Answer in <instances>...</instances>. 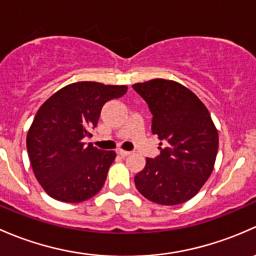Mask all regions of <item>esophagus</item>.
<instances>
[{"label":"esophagus","mask_w":256,"mask_h":256,"mask_svg":"<svg viewBox=\"0 0 256 256\" xmlns=\"http://www.w3.org/2000/svg\"><path fill=\"white\" fill-rule=\"evenodd\" d=\"M117 154L120 155V156H122V158H124V156H128L129 154H130V152H127V150H122V149H118L117 150Z\"/></svg>","instance_id":"1"}]
</instances>
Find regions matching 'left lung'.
<instances>
[{
    "label": "left lung",
    "instance_id": "obj_1",
    "mask_svg": "<svg viewBox=\"0 0 256 256\" xmlns=\"http://www.w3.org/2000/svg\"><path fill=\"white\" fill-rule=\"evenodd\" d=\"M152 114V132L162 142L134 176L138 191L164 206L191 200L208 180L218 152V132L198 97L181 84L154 78L133 85Z\"/></svg>",
    "mask_w": 256,
    "mask_h": 256
}]
</instances>
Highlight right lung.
<instances>
[{
    "mask_svg": "<svg viewBox=\"0 0 256 256\" xmlns=\"http://www.w3.org/2000/svg\"><path fill=\"white\" fill-rule=\"evenodd\" d=\"M127 86L81 81L65 86L36 112L27 134V150L36 180L52 198L78 204L104 186L113 150H100L84 138L97 127L102 107Z\"/></svg>",
    "mask_w": 256,
    "mask_h": 256,
    "instance_id": "add662e5",
    "label": "right lung"
}]
</instances>
